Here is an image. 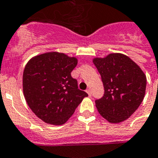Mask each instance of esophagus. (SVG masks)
Wrapping results in <instances>:
<instances>
[{
    "label": "esophagus",
    "instance_id": "obj_1",
    "mask_svg": "<svg viewBox=\"0 0 158 158\" xmlns=\"http://www.w3.org/2000/svg\"><path fill=\"white\" fill-rule=\"evenodd\" d=\"M85 91H86V93L89 94V95H91V89H89V88L86 89V90H85Z\"/></svg>",
    "mask_w": 158,
    "mask_h": 158
}]
</instances>
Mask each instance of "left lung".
I'll return each mask as SVG.
<instances>
[{
	"label": "left lung",
	"mask_w": 158,
	"mask_h": 158,
	"mask_svg": "<svg viewBox=\"0 0 158 158\" xmlns=\"http://www.w3.org/2000/svg\"><path fill=\"white\" fill-rule=\"evenodd\" d=\"M93 63L104 87L103 96L95 100L99 114L111 123L128 119L144 98L145 74L132 59L119 53L95 58Z\"/></svg>",
	"instance_id": "left-lung-1"
}]
</instances>
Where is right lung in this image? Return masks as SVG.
Instances as JSON below:
<instances>
[{
	"mask_svg": "<svg viewBox=\"0 0 158 158\" xmlns=\"http://www.w3.org/2000/svg\"><path fill=\"white\" fill-rule=\"evenodd\" d=\"M77 64L75 57L59 52L41 54L27 62L23 75V94L29 108L45 123L64 124L88 96L72 77Z\"/></svg>",
	"mask_w": 158,
	"mask_h": 158,
	"instance_id": "1",
	"label": "right lung"
}]
</instances>
